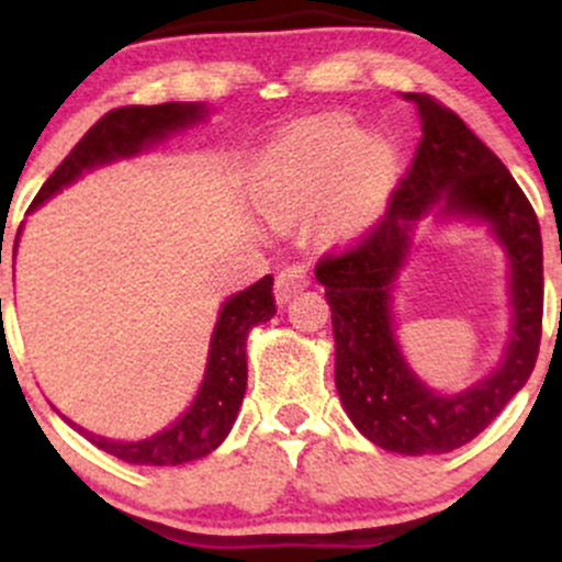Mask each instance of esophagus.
Here are the masks:
<instances>
[{"label":"esophagus","mask_w":562,"mask_h":562,"mask_svg":"<svg viewBox=\"0 0 562 562\" xmlns=\"http://www.w3.org/2000/svg\"><path fill=\"white\" fill-rule=\"evenodd\" d=\"M308 282H312L308 269H303V267L282 269V272L277 274V282H274L277 303H288L295 293H301L303 288H308Z\"/></svg>","instance_id":"esophagus-1"}]
</instances>
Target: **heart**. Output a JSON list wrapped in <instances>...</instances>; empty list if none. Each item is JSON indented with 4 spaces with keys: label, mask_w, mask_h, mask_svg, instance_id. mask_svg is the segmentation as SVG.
Instances as JSON below:
<instances>
[{
    "label": "heart",
    "mask_w": 562,
    "mask_h": 562,
    "mask_svg": "<svg viewBox=\"0 0 562 562\" xmlns=\"http://www.w3.org/2000/svg\"><path fill=\"white\" fill-rule=\"evenodd\" d=\"M359 132L348 121L340 119H319L314 124L303 126L288 145L290 160H303L308 166H330L344 158L353 145H357ZM393 156L391 147L380 139H370L359 145L353 153L351 173L357 184H372L391 171Z\"/></svg>",
    "instance_id": "heart-1"
}]
</instances>
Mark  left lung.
Here are the masks:
<instances>
[{"label":"left lung","mask_w":562,"mask_h":562,"mask_svg":"<svg viewBox=\"0 0 562 562\" xmlns=\"http://www.w3.org/2000/svg\"><path fill=\"white\" fill-rule=\"evenodd\" d=\"M417 105L423 139L393 192L389 214L364 240L325 256L317 282L333 312L335 389L348 420L380 449L443 454L465 447L531 378L541 338L539 222L499 158L449 108L428 94ZM486 226L508 261V338L495 370L460 392H438L416 375L397 344V274L423 217Z\"/></svg>","instance_id":"obj_1"}]
</instances>
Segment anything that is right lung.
Here are the masks:
<instances>
[{
    "label": "right lung",
    "mask_w": 562,
    "mask_h": 562,
    "mask_svg": "<svg viewBox=\"0 0 562 562\" xmlns=\"http://www.w3.org/2000/svg\"><path fill=\"white\" fill-rule=\"evenodd\" d=\"M211 105L205 102H164V105L147 108H119L102 115L97 124L83 134L79 145L70 150V156L57 166L53 177L44 182L38 195L31 203V211L47 203L57 192L79 182L83 173L102 169V166L119 164V160L137 158L142 153H150L153 147L171 137V134L184 132V128L203 124L209 119ZM21 229H18L12 256H18V243H21ZM2 263V254H0ZM274 277L267 274L250 288L237 290L218 308V317L211 333L209 359H205V372L200 380L198 393L177 420L166 425L158 434L137 438V441H119L92 430L81 428L66 415H57L66 420L70 428L92 441L97 449L119 457L128 465H184L195 462L200 457L211 454L224 438L229 436L232 425L240 412L245 385H248V335L254 327L263 325L277 314L272 295ZM2 303V301H0Z\"/></svg>",
    "instance_id": "1"
}]
</instances>
